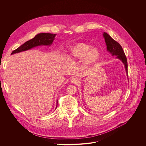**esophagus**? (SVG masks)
I'll return each instance as SVG.
<instances>
[{
  "label": "esophagus",
  "instance_id": "1",
  "mask_svg": "<svg viewBox=\"0 0 146 146\" xmlns=\"http://www.w3.org/2000/svg\"><path fill=\"white\" fill-rule=\"evenodd\" d=\"M72 82L73 83H78V82H79V79H77V78H73L72 79Z\"/></svg>",
  "mask_w": 146,
  "mask_h": 146
}]
</instances>
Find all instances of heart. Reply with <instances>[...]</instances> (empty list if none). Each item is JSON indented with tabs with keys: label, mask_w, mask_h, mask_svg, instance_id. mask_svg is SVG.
I'll return each instance as SVG.
<instances>
[{
	"label": "heart",
	"mask_w": 146,
	"mask_h": 146,
	"mask_svg": "<svg viewBox=\"0 0 146 146\" xmlns=\"http://www.w3.org/2000/svg\"><path fill=\"white\" fill-rule=\"evenodd\" d=\"M70 56L74 59H82L85 57L86 63H92L99 58V52L96 48L90 49L89 45L80 43L71 48Z\"/></svg>",
	"instance_id": "obj_1"
}]
</instances>
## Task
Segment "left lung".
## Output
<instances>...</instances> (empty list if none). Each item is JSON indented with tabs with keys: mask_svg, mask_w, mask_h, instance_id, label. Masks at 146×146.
<instances>
[{
	"mask_svg": "<svg viewBox=\"0 0 146 146\" xmlns=\"http://www.w3.org/2000/svg\"><path fill=\"white\" fill-rule=\"evenodd\" d=\"M104 37L105 38V42L107 46V50L110 52L112 56H116L117 58L120 59L125 65V68L128 74V64L127 60L121 45L115 41L113 39L106 33H104Z\"/></svg>",
	"mask_w": 146,
	"mask_h": 146,
	"instance_id": "8db88e82",
	"label": "left lung"
}]
</instances>
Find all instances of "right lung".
<instances>
[{"instance_id": "1", "label": "right lung", "mask_w": 146, "mask_h": 146, "mask_svg": "<svg viewBox=\"0 0 146 146\" xmlns=\"http://www.w3.org/2000/svg\"><path fill=\"white\" fill-rule=\"evenodd\" d=\"M56 34L49 33H41L37 34L33 39L25 42L24 44L21 45L17 49L13 50L11 54L15 53H18L23 51H25L32 48L36 46L46 45H49L52 44L53 40H54Z\"/></svg>"}]
</instances>
